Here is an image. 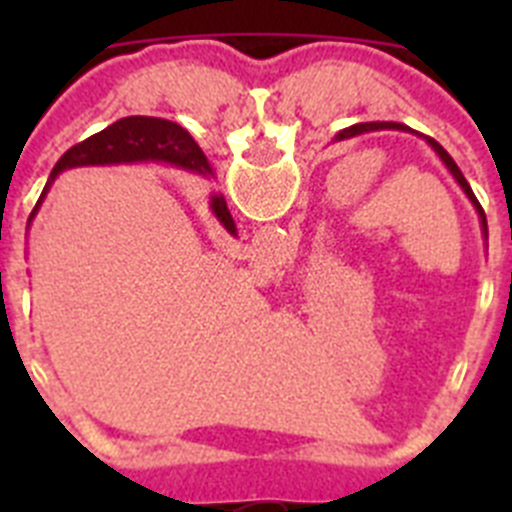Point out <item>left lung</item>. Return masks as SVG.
Instances as JSON below:
<instances>
[{
    "label": "left lung",
    "mask_w": 512,
    "mask_h": 512,
    "mask_svg": "<svg viewBox=\"0 0 512 512\" xmlns=\"http://www.w3.org/2000/svg\"><path fill=\"white\" fill-rule=\"evenodd\" d=\"M374 130H402V133H413V135H418V138H423L425 143H428V146H431L433 151H436V156L441 158L443 166H446V169L451 171V176H454V179H456V184H459V187H461V192H464V194H467V197H469V202H472L474 210H477V215H479V225H482V235H485V238H487V217H485V210H482V205H479L477 197H474L472 187H469V182H467V179H464V174H461V171H459V166H456L454 158H451L449 153L443 151L441 143H436V140H433L431 135L418 133V130L408 128V125H402V122H356V125H351V128H343L341 133L336 135V140L356 138V135L374 133ZM205 161H207V158H205Z\"/></svg>",
    "instance_id": "1"
}]
</instances>
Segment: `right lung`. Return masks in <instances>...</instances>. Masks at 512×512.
<instances>
[{
  "label": "right lung",
  "mask_w": 512,
  "mask_h": 512,
  "mask_svg": "<svg viewBox=\"0 0 512 512\" xmlns=\"http://www.w3.org/2000/svg\"><path fill=\"white\" fill-rule=\"evenodd\" d=\"M138 161H164V164L179 166V169L197 171V174H212L210 164L205 161L202 148L194 143L192 135L164 117H122L112 122L110 128L99 130L81 140L76 146L58 158L56 169L51 174V182L61 171L76 169V166H112V164H138ZM51 182L45 184L38 205L30 212V220L40 210V202L45 200V192L51 189ZM210 210L215 212L217 223L223 225L230 235H235L233 215L225 205L223 194H212Z\"/></svg>",
  "instance_id": "1"
}]
</instances>
